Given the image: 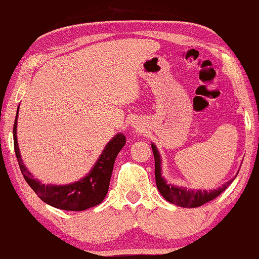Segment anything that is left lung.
<instances>
[{
    "instance_id": "1",
    "label": "left lung",
    "mask_w": 259,
    "mask_h": 259,
    "mask_svg": "<svg viewBox=\"0 0 259 259\" xmlns=\"http://www.w3.org/2000/svg\"><path fill=\"white\" fill-rule=\"evenodd\" d=\"M153 154H154V163H155V184H157L158 190L162 194L166 201L182 207H199L201 205L211 201L215 197H218L222 191L226 190V188L231 184L232 180L227 182L221 188L216 190H186L184 188H178V186L166 184L165 180L162 178V169H160V155L157 151V147L152 144Z\"/></svg>"
}]
</instances>
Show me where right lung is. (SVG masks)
I'll use <instances>...</instances> for the list:
<instances>
[{
    "label": "right lung",
    "mask_w": 259,
    "mask_h": 259,
    "mask_svg": "<svg viewBox=\"0 0 259 259\" xmlns=\"http://www.w3.org/2000/svg\"><path fill=\"white\" fill-rule=\"evenodd\" d=\"M17 115L13 124V143H15L16 157L24 179L33 189V191L39 196V199L53 207L66 211H82L101 204L107 194L116 157L123 148L126 137L118 133L108 142L90 173L79 182L69 185H46L39 183V180L33 179L32 174L22 162L18 149L17 133H16Z\"/></svg>",
    "instance_id": "1"
}]
</instances>
